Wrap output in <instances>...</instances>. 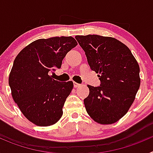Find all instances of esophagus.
<instances>
[{
  "instance_id": "esophagus-1",
  "label": "esophagus",
  "mask_w": 153,
  "mask_h": 153,
  "mask_svg": "<svg viewBox=\"0 0 153 153\" xmlns=\"http://www.w3.org/2000/svg\"><path fill=\"white\" fill-rule=\"evenodd\" d=\"M79 86H80V84H79V83H76V82H74V86L75 87V88H77V87H79Z\"/></svg>"
}]
</instances>
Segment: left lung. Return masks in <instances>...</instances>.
<instances>
[{
	"label": "left lung",
	"mask_w": 153,
	"mask_h": 153,
	"mask_svg": "<svg viewBox=\"0 0 153 153\" xmlns=\"http://www.w3.org/2000/svg\"><path fill=\"white\" fill-rule=\"evenodd\" d=\"M75 38L100 80V86H87L86 112L98 123H114L128 112L140 88L139 64L130 50L113 37L86 35Z\"/></svg>",
	"instance_id": "8db88e82"
}]
</instances>
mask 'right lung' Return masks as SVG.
I'll list each match as a JSON object with an SVG mask.
<instances>
[{
  "label": "right lung",
  "instance_id": "add662e5",
  "mask_svg": "<svg viewBox=\"0 0 153 153\" xmlns=\"http://www.w3.org/2000/svg\"><path fill=\"white\" fill-rule=\"evenodd\" d=\"M77 45L72 36H54L32 42L19 53L9 75L13 100L24 117L39 126L56 123L74 87L50 74L61 67L66 54Z\"/></svg>",
  "mask_w": 153,
  "mask_h": 153
}]
</instances>
